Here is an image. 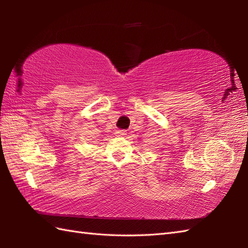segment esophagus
Wrapping results in <instances>:
<instances>
[{
	"instance_id": "34e87169",
	"label": "esophagus",
	"mask_w": 248,
	"mask_h": 248,
	"mask_svg": "<svg viewBox=\"0 0 248 248\" xmlns=\"http://www.w3.org/2000/svg\"><path fill=\"white\" fill-rule=\"evenodd\" d=\"M116 135L121 136V138H123V136L127 135V132H125L124 130H117V131H116Z\"/></svg>"
}]
</instances>
